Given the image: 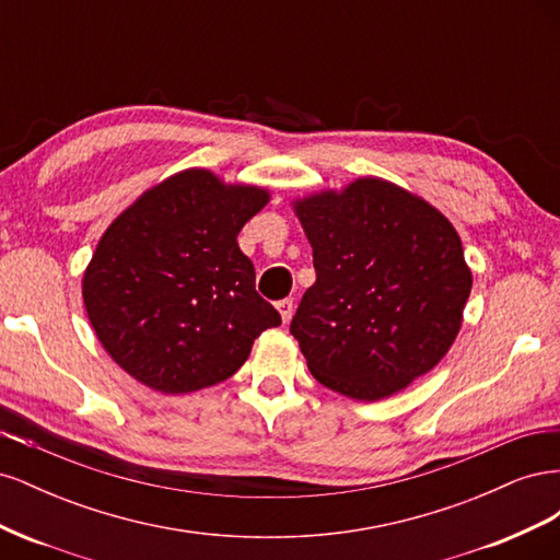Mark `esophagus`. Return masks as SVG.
I'll list each match as a JSON object with an SVG mask.
<instances>
[{
	"instance_id": "obj_1",
	"label": "esophagus",
	"mask_w": 560,
	"mask_h": 560,
	"mask_svg": "<svg viewBox=\"0 0 560 560\" xmlns=\"http://www.w3.org/2000/svg\"><path fill=\"white\" fill-rule=\"evenodd\" d=\"M278 306V313L282 317V322H290L292 319V313H294V301L292 299H282L276 303Z\"/></svg>"
}]
</instances>
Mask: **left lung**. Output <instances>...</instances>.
I'll use <instances>...</instances> for the list:
<instances>
[{
  "instance_id": "obj_1",
  "label": "left lung",
  "mask_w": 560,
  "mask_h": 560,
  "mask_svg": "<svg viewBox=\"0 0 560 560\" xmlns=\"http://www.w3.org/2000/svg\"><path fill=\"white\" fill-rule=\"evenodd\" d=\"M294 210L317 278L290 331L311 374L334 393L376 401L434 369L471 292L448 219L378 177L296 200Z\"/></svg>"
}]
</instances>
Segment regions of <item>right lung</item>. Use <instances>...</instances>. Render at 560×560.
I'll use <instances>...</instances> for the list:
<instances>
[{
	"label": "right lung",
	"mask_w": 560,
	"mask_h": 560,
	"mask_svg": "<svg viewBox=\"0 0 560 560\" xmlns=\"http://www.w3.org/2000/svg\"><path fill=\"white\" fill-rule=\"evenodd\" d=\"M268 198L191 167L114 219L83 273V306L135 381L165 395L222 383L245 364L254 338L280 325L235 241Z\"/></svg>",
	"instance_id": "add662e5"
}]
</instances>
